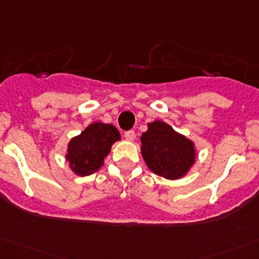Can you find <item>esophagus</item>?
I'll return each instance as SVG.
<instances>
[{
	"label": "esophagus",
	"instance_id": "34e87169",
	"mask_svg": "<svg viewBox=\"0 0 259 259\" xmlns=\"http://www.w3.org/2000/svg\"><path fill=\"white\" fill-rule=\"evenodd\" d=\"M135 137H136V135H135L134 131H127L124 134V139L127 140V141H134Z\"/></svg>",
	"mask_w": 259,
	"mask_h": 259
}]
</instances>
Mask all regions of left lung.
I'll return each mask as SVG.
<instances>
[{"instance_id":"1","label":"left lung","mask_w":259,"mask_h":259,"mask_svg":"<svg viewBox=\"0 0 259 259\" xmlns=\"http://www.w3.org/2000/svg\"><path fill=\"white\" fill-rule=\"evenodd\" d=\"M141 155L152 173L177 181L196 164L197 149L192 140L168 123L154 120L147 123V131L141 136Z\"/></svg>"}]
</instances>
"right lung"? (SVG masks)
<instances>
[{
  "label": "right lung",
  "mask_w": 259,
  "mask_h": 259,
  "mask_svg": "<svg viewBox=\"0 0 259 259\" xmlns=\"http://www.w3.org/2000/svg\"><path fill=\"white\" fill-rule=\"evenodd\" d=\"M120 134L113 124L94 122L77 136L72 137L66 149L68 166L78 177H86L99 170Z\"/></svg>",
  "instance_id": "1"
}]
</instances>
